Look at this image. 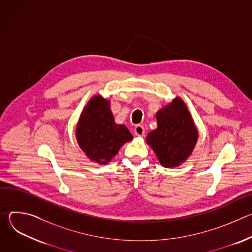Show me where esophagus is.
Wrapping results in <instances>:
<instances>
[{"instance_id":"obj_1","label":"esophagus","mask_w":252,"mask_h":252,"mask_svg":"<svg viewBox=\"0 0 252 252\" xmlns=\"http://www.w3.org/2000/svg\"><path fill=\"white\" fill-rule=\"evenodd\" d=\"M145 132H146L145 127H143L142 126H136L134 127V133L137 136H143V135H145Z\"/></svg>"}]
</instances>
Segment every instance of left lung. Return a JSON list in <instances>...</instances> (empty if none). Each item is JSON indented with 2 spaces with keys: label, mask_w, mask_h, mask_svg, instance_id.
Here are the masks:
<instances>
[{
  "label": "left lung",
  "mask_w": 252,
  "mask_h": 252,
  "mask_svg": "<svg viewBox=\"0 0 252 252\" xmlns=\"http://www.w3.org/2000/svg\"><path fill=\"white\" fill-rule=\"evenodd\" d=\"M158 127L147 136V143L164 167L185 162L193 152L198 131L185 101L176 96L157 113Z\"/></svg>",
  "instance_id": "8db88e82"
}]
</instances>
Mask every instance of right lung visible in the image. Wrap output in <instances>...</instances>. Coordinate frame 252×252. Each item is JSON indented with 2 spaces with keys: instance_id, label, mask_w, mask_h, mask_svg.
<instances>
[{
  "instance_id": "1",
  "label": "right lung",
  "mask_w": 252,
  "mask_h": 252,
  "mask_svg": "<svg viewBox=\"0 0 252 252\" xmlns=\"http://www.w3.org/2000/svg\"><path fill=\"white\" fill-rule=\"evenodd\" d=\"M76 137L88 158L98 164L110 162L125 143L133 138L125 125L116 124L111 101L100 94L94 95L85 106Z\"/></svg>"
}]
</instances>
